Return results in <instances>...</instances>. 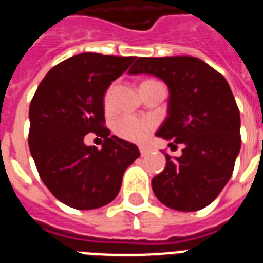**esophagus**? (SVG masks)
I'll list each match as a JSON object with an SVG mask.
<instances>
[{
	"label": "esophagus",
	"instance_id": "esophagus-1",
	"mask_svg": "<svg viewBox=\"0 0 263 263\" xmlns=\"http://www.w3.org/2000/svg\"><path fill=\"white\" fill-rule=\"evenodd\" d=\"M138 148H140V153H141V156H145V155H148L149 149L146 148V146H144V145H140Z\"/></svg>",
	"mask_w": 263,
	"mask_h": 263
}]
</instances>
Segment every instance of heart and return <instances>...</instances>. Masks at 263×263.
<instances>
[{
    "instance_id": "obj_1",
    "label": "heart",
    "mask_w": 263,
    "mask_h": 263,
    "mask_svg": "<svg viewBox=\"0 0 263 263\" xmlns=\"http://www.w3.org/2000/svg\"><path fill=\"white\" fill-rule=\"evenodd\" d=\"M160 83L155 79H146L141 83V87L148 85V84ZM112 92H114V85H110L104 92V98H103V104L104 108L108 110L111 106V99H112ZM152 129V123L146 119L137 118L133 115H126L122 117L114 123V132L118 137L127 140V141H141L142 138L146 136L149 130Z\"/></svg>"
}]
</instances>
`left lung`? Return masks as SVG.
<instances>
[{"label": "left lung", "instance_id": "obj_1", "mask_svg": "<svg viewBox=\"0 0 263 263\" xmlns=\"http://www.w3.org/2000/svg\"><path fill=\"white\" fill-rule=\"evenodd\" d=\"M130 74L160 77L170 89L168 117L157 137L182 145L152 179L155 195L165 206L195 212L217 198L234 172L240 151V114L230 85L217 70L195 57H140Z\"/></svg>", "mask_w": 263, "mask_h": 263}]
</instances>
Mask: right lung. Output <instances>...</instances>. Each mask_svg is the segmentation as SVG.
<instances>
[{
  "label": "right lung",
  "instance_id": "right-lung-1",
  "mask_svg": "<svg viewBox=\"0 0 263 263\" xmlns=\"http://www.w3.org/2000/svg\"><path fill=\"white\" fill-rule=\"evenodd\" d=\"M136 57L83 52L45 76L29 104L28 145L46 187L80 211L96 209L118 195L123 172L138 156L134 144L111 136L103 98ZM88 133L104 137L103 148L87 147Z\"/></svg>",
  "mask_w": 263,
  "mask_h": 263
}]
</instances>
